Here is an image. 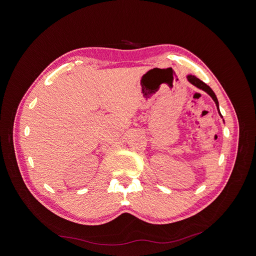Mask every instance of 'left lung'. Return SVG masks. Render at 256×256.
<instances>
[{
    "mask_svg": "<svg viewBox=\"0 0 256 256\" xmlns=\"http://www.w3.org/2000/svg\"><path fill=\"white\" fill-rule=\"evenodd\" d=\"M186 78H188V80H189V82H190L192 85H194L195 87H197V88H199V89H201V90L206 91V92L208 94V96L212 98V100L214 102V104H216V106H217V110H218V112H219L220 116L223 118V116H222V115H221V113H220L218 98H217V96H216V94H214V92L210 89V86H208L206 83H204L202 80H199L198 78H196L195 76L189 74V76H186Z\"/></svg>",
    "mask_w": 256,
    "mask_h": 256,
    "instance_id": "1",
    "label": "left lung"
}]
</instances>
